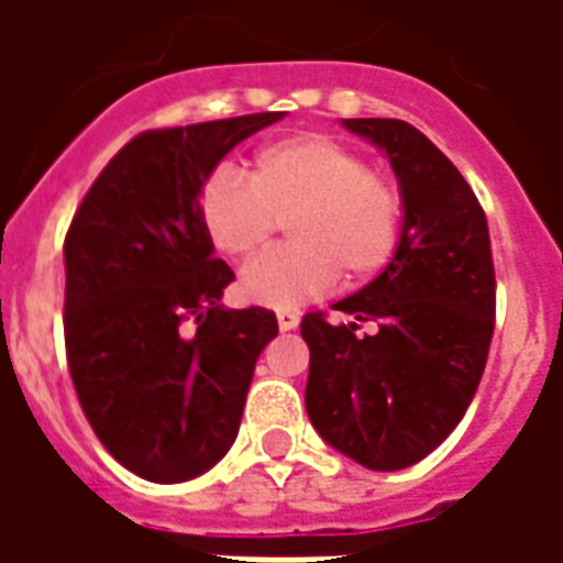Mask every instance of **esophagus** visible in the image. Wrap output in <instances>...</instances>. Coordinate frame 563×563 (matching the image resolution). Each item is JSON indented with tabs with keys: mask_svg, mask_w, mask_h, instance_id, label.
<instances>
[{
	"mask_svg": "<svg viewBox=\"0 0 563 563\" xmlns=\"http://www.w3.org/2000/svg\"><path fill=\"white\" fill-rule=\"evenodd\" d=\"M298 322H301V319H298V313H292V310H280V313H277V325H280V331L298 329Z\"/></svg>",
	"mask_w": 563,
	"mask_h": 563,
	"instance_id": "34e87169",
	"label": "esophagus"
}]
</instances>
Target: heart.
<instances>
[{"label":"heart","mask_w":563,"mask_h":563,"mask_svg":"<svg viewBox=\"0 0 563 563\" xmlns=\"http://www.w3.org/2000/svg\"><path fill=\"white\" fill-rule=\"evenodd\" d=\"M198 225L210 250L229 262L258 256L277 225L289 246L246 265L244 301L274 310L313 301L341 277L358 286L395 256L401 196L362 156L322 135L274 141L241 172H217L198 189Z\"/></svg>","instance_id":"b5f03b06"}]
</instances>
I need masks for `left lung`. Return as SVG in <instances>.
<instances>
[{
    "mask_svg": "<svg viewBox=\"0 0 563 563\" xmlns=\"http://www.w3.org/2000/svg\"><path fill=\"white\" fill-rule=\"evenodd\" d=\"M389 156L401 189L395 256L334 310L301 319L310 346L305 407L319 437L367 471L434 452L471 407L495 331L488 222L467 180L404 120H343ZM358 321H377L358 335Z\"/></svg>",
    "mask_w": 563,
    "mask_h": 563,
    "instance_id": "1",
    "label": "left lung"
}]
</instances>
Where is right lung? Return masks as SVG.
Masks as SVG:
<instances>
[{
	"mask_svg": "<svg viewBox=\"0 0 563 563\" xmlns=\"http://www.w3.org/2000/svg\"><path fill=\"white\" fill-rule=\"evenodd\" d=\"M283 111L156 129L96 177L66 234V355L102 446L150 483H186L232 449L265 307L229 310L232 268L198 225V189Z\"/></svg>",
	"mask_w": 563,
	"mask_h": 563,
	"instance_id": "1",
	"label": "right lung"
}]
</instances>
